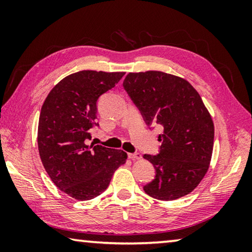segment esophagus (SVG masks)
Returning <instances> with one entry per match:
<instances>
[{"instance_id": "1", "label": "esophagus", "mask_w": 252, "mask_h": 252, "mask_svg": "<svg viewBox=\"0 0 252 252\" xmlns=\"http://www.w3.org/2000/svg\"><path fill=\"white\" fill-rule=\"evenodd\" d=\"M127 157H129V159H131V160H139V159H141V158H142V156L138 152H136V153H129Z\"/></svg>"}]
</instances>
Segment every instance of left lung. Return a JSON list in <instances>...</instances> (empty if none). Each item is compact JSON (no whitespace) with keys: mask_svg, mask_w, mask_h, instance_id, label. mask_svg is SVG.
Wrapping results in <instances>:
<instances>
[{"mask_svg":"<svg viewBox=\"0 0 252 252\" xmlns=\"http://www.w3.org/2000/svg\"><path fill=\"white\" fill-rule=\"evenodd\" d=\"M123 87L148 125L163 127L159 155L143 157L156 168V178L143 190L161 201L192 192L210 165L215 139L201 96L186 79L161 71L130 72Z\"/></svg>","mask_w":252,"mask_h":252,"instance_id":"obj_1","label":"left lung"}]
</instances>
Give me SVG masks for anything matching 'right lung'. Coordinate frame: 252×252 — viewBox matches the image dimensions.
<instances>
[{"label":"right lung","instance_id":"1","mask_svg":"<svg viewBox=\"0 0 252 252\" xmlns=\"http://www.w3.org/2000/svg\"><path fill=\"white\" fill-rule=\"evenodd\" d=\"M126 72L84 70L65 76L50 91L41 108L37 148L45 171L60 190L76 200L100 195L126 153L89 146L96 119V101Z\"/></svg>","mask_w":252,"mask_h":252}]
</instances>
